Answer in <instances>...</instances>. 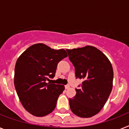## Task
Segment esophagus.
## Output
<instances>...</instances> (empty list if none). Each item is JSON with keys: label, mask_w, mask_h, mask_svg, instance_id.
<instances>
[{"label": "esophagus", "mask_w": 129, "mask_h": 129, "mask_svg": "<svg viewBox=\"0 0 129 129\" xmlns=\"http://www.w3.org/2000/svg\"><path fill=\"white\" fill-rule=\"evenodd\" d=\"M69 87H70V85H65V88L66 89L69 88Z\"/></svg>", "instance_id": "esophagus-1"}]
</instances>
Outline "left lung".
Returning a JSON list of instances; mask_svg holds the SVG:
<instances>
[{"instance_id": "8db88e82", "label": "left lung", "mask_w": 129, "mask_h": 129, "mask_svg": "<svg viewBox=\"0 0 129 129\" xmlns=\"http://www.w3.org/2000/svg\"><path fill=\"white\" fill-rule=\"evenodd\" d=\"M75 68L76 78L83 79L76 95L69 99L70 109L75 115L89 118L97 114L107 101L113 88V70L103 52L91 46L66 50Z\"/></svg>"}]
</instances>
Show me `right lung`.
<instances>
[{"label":"right lung","mask_w":129,"mask_h":129,"mask_svg":"<svg viewBox=\"0 0 129 129\" xmlns=\"http://www.w3.org/2000/svg\"><path fill=\"white\" fill-rule=\"evenodd\" d=\"M67 56L63 49L55 50L44 44H36L18 58L14 86L21 103L30 114L44 117L55 108L65 87L51 83L50 78H54L57 63Z\"/></svg>","instance_id":"add662e5"}]
</instances>
